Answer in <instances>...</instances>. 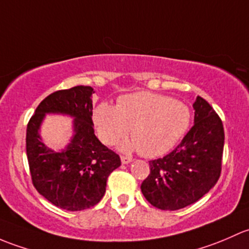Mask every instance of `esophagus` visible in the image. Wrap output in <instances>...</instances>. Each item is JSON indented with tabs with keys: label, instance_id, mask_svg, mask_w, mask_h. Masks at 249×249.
<instances>
[{
	"label": "esophagus",
	"instance_id": "1",
	"mask_svg": "<svg viewBox=\"0 0 249 249\" xmlns=\"http://www.w3.org/2000/svg\"><path fill=\"white\" fill-rule=\"evenodd\" d=\"M121 162L122 164H128L132 162V158L127 157V156H121Z\"/></svg>",
	"mask_w": 249,
	"mask_h": 249
}]
</instances>
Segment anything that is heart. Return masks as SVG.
Returning a JSON list of instances; mask_svg holds the SVG:
<instances>
[{"label":"heart","mask_w":249,"mask_h":249,"mask_svg":"<svg viewBox=\"0 0 249 249\" xmlns=\"http://www.w3.org/2000/svg\"><path fill=\"white\" fill-rule=\"evenodd\" d=\"M99 138L107 145L124 139L132 128L133 142L124 150H139L156 158L173 150L191 124V112L182 102L168 96L135 92L120 97L116 107L101 103L93 111Z\"/></svg>","instance_id":"heart-1"}]
</instances>
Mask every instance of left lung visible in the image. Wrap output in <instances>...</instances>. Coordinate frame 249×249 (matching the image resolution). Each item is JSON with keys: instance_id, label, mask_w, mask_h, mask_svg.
<instances>
[{"instance_id": "1", "label": "left lung", "mask_w": 249, "mask_h": 249, "mask_svg": "<svg viewBox=\"0 0 249 249\" xmlns=\"http://www.w3.org/2000/svg\"><path fill=\"white\" fill-rule=\"evenodd\" d=\"M194 125L182 142L163 158L150 160L142 181L146 200L160 210L183 209L202 198L222 171L224 129L222 120L204 98L193 104Z\"/></svg>"}]
</instances>
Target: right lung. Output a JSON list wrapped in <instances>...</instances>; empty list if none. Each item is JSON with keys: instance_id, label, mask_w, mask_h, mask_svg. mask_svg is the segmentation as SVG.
Listing matches in <instances>:
<instances>
[{"instance_id": "add662e5", "label": "right lung", "mask_w": 249, "mask_h": 249, "mask_svg": "<svg viewBox=\"0 0 249 249\" xmlns=\"http://www.w3.org/2000/svg\"><path fill=\"white\" fill-rule=\"evenodd\" d=\"M91 86H75L49 94L30 119L26 153L31 178L38 193L60 209L81 211L101 201L110 174L121 165L117 153L94 135ZM45 113L74 117V135L62 151L41 142L39 128Z\"/></svg>"}]
</instances>
